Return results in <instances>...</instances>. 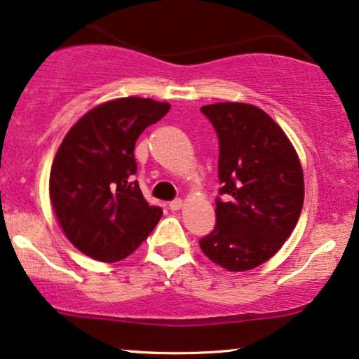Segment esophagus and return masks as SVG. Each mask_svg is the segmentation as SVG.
I'll list each match as a JSON object with an SVG mask.
<instances>
[{
	"label": "esophagus",
	"mask_w": 359,
	"mask_h": 359,
	"mask_svg": "<svg viewBox=\"0 0 359 359\" xmlns=\"http://www.w3.org/2000/svg\"><path fill=\"white\" fill-rule=\"evenodd\" d=\"M184 207V201L182 198H175V201H172L170 203H169V208L170 210H174V212H177V210H180V208Z\"/></svg>",
	"instance_id": "obj_1"
}]
</instances>
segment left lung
<instances>
[{"mask_svg": "<svg viewBox=\"0 0 359 359\" xmlns=\"http://www.w3.org/2000/svg\"><path fill=\"white\" fill-rule=\"evenodd\" d=\"M219 135L215 230L202 252L229 271H247L270 260L300 219L305 180L302 162L283 129L260 107L215 102L201 107Z\"/></svg>", "mask_w": 359, "mask_h": 359, "instance_id": "8db88e82", "label": "left lung"}]
</instances>
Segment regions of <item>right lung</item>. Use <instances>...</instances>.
<instances>
[{"instance_id": "right-lung-1", "label": "right lung", "mask_w": 359, "mask_h": 359, "mask_svg": "<svg viewBox=\"0 0 359 359\" xmlns=\"http://www.w3.org/2000/svg\"><path fill=\"white\" fill-rule=\"evenodd\" d=\"M169 102L129 96L93 107L62 139L49 174V198L67 240L94 260L121 262L162 217L137 180L135 140L169 112Z\"/></svg>"}]
</instances>
